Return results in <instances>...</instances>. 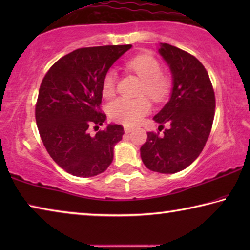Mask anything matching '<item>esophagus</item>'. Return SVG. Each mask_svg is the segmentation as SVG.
I'll return each mask as SVG.
<instances>
[{
	"instance_id": "esophagus-1",
	"label": "esophagus",
	"mask_w": 250,
	"mask_h": 250,
	"mask_svg": "<svg viewBox=\"0 0 250 250\" xmlns=\"http://www.w3.org/2000/svg\"><path fill=\"white\" fill-rule=\"evenodd\" d=\"M132 130H133L132 126H128V125L125 126V133H130Z\"/></svg>"
}]
</instances>
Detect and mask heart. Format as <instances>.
<instances>
[{
    "instance_id": "1",
    "label": "heart",
    "mask_w": 250,
    "mask_h": 250,
    "mask_svg": "<svg viewBox=\"0 0 250 250\" xmlns=\"http://www.w3.org/2000/svg\"><path fill=\"white\" fill-rule=\"evenodd\" d=\"M129 68L145 80L143 92L152 99L161 100L167 94L170 80L162 74V67L151 55H140L128 62ZM118 75L116 69H109L103 79V95L110 98L115 95ZM151 111V104L146 98H118L108 107L111 119L126 125H135Z\"/></svg>"
}]
</instances>
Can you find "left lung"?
Segmentation results:
<instances>
[{"label":"left lung","mask_w":250,"mask_h":250,"mask_svg":"<svg viewBox=\"0 0 250 250\" xmlns=\"http://www.w3.org/2000/svg\"><path fill=\"white\" fill-rule=\"evenodd\" d=\"M159 53L173 75L172 96L153 119L170 125L147 132L141 159L151 171L176 173L192 164L204 149L215 115V94L208 73L198 59L183 49L161 43Z\"/></svg>","instance_id":"1"}]
</instances>
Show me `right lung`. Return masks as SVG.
I'll use <instances>...</instances> for the list:
<instances>
[{
  "label": "right lung",
  "mask_w": 250,
  "mask_h": 250,
  "mask_svg": "<svg viewBox=\"0 0 250 250\" xmlns=\"http://www.w3.org/2000/svg\"><path fill=\"white\" fill-rule=\"evenodd\" d=\"M131 45L78 48L62 56L42 80L35 119L44 146L55 162L71 175L90 177L104 172L124 126L109 125L101 111L104 74Z\"/></svg>",
  "instance_id": "1"
}]
</instances>
